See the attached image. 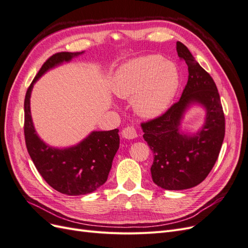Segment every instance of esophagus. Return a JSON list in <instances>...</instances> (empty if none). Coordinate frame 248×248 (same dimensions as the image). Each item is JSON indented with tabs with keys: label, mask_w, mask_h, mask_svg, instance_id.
Wrapping results in <instances>:
<instances>
[{
	"label": "esophagus",
	"mask_w": 248,
	"mask_h": 248,
	"mask_svg": "<svg viewBox=\"0 0 248 248\" xmlns=\"http://www.w3.org/2000/svg\"><path fill=\"white\" fill-rule=\"evenodd\" d=\"M122 137L126 140H133L138 138V132L133 126H127L122 130Z\"/></svg>",
	"instance_id": "obj_1"
}]
</instances>
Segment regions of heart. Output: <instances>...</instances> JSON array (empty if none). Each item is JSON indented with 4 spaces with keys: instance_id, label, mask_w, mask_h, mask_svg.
I'll list each match as a JSON object with an SVG mask.
<instances>
[{
    "instance_id": "1",
    "label": "heart",
    "mask_w": 248,
    "mask_h": 248,
    "mask_svg": "<svg viewBox=\"0 0 248 248\" xmlns=\"http://www.w3.org/2000/svg\"><path fill=\"white\" fill-rule=\"evenodd\" d=\"M179 82L174 62L150 55L120 67L112 80V91L119 98L133 99L134 109L140 117L154 119L169 108Z\"/></svg>"
}]
</instances>
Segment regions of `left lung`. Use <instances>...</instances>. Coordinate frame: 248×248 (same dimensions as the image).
<instances>
[{
  "instance_id": "obj_1",
  "label": "left lung",
  "mask_w": 248,
  "mask_h": 248,
  "mask_svg": "<svg viewBox=\"0 0 248 248\" xmlns=\"http://www.w3.org/2000/svg\"><path fill=\"white\" fill-rule=\"evenodd\" d=\"M177 52L188 66V80L181 98L162 116L140 124L142 138L154 155L153 182L167 190L188 189L204 181L218 158L226 131L220 97L213 78L179 41ZM193 104L205 108V122L197 134H184L182 120Z\"/></svg>"
}]
</instances>
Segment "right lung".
<instances>
[{
    "mask_svg": "<svg viewBox=\"0 0 248 248\" xmlns=\"http://www.w3.org/2000/svg\"><path fill=\"white\" fill-rule=\"evenodd\" d=\"M80 52H58L42 65L28 88L25 98V139L28 152L37 170L46 183L67 196H81L95 191L108 180L112 159L120 145L119 129L92 131L78 145L55 148L46 145L37 134L30 108L35 82L49 69L70 62Z\"/></svg>",
    "mask_w": 248,
    "mask_h": 248,
    "instance_id": "add662e5",
    "label": "right lung"
}]
</instances>
